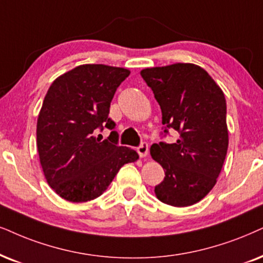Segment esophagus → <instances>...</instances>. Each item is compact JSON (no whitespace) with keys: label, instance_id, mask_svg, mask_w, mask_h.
<instances>
[{"label":"esophagus","instance_id":"esophagus-1","mask_svg":"<svg viewBox=\"0 0 263 263\" xmlns=\"http://www.w3.org/2000/svg\"><path fill=\"white\" fill-rule=\"evenodd\" d=\"M149 152V147H148V143L147 142H142L141 145L137 148V153L139 154L141 158H144V156L148 155Z\"/></svg>","mask_w":263,"mask_h":263}]
</instances>
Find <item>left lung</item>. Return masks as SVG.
<instances>
[{
	"label": "left lung",
	"instance_id": "obj_1",
	"mask_svg": "<svg viewBox=\"0 0 263 263\" xmlns=\"http://www.w3.org/2000/svg\"><path fill=\"white\" fill-rule=\"evenodd\" d=\"M141 76L160 105L164 131L177 142L153 144L151 155L165 170L155 187L158 199L183 208L200 201L214 188L228 149L224 95L200 66L177 63L148 68Z\"/></svg>",
	"mask_w": 263,
	"mask_h": 263
}]
</instances>
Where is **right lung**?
<instances>
[{"label": "right lung", "mask_w": 263, "mask_h": 263, "mask_svg": "<svg viewBox=\"0 0 263 263\" xmlns=\"http://www.w3.org/2000/svg\"><path fill=\"white\" fill-rule=\"evenodd\" d=\"M129 75L124 68L103 64L76 66L53 81L37 119V151L43 174L59 197L71 202L98 198L136 151L118 144L115 122L109 118L116 89ZM112 129L108 140L96 129Z\"/></svg>", "instance_id": "add662e5"}]
</instances>
